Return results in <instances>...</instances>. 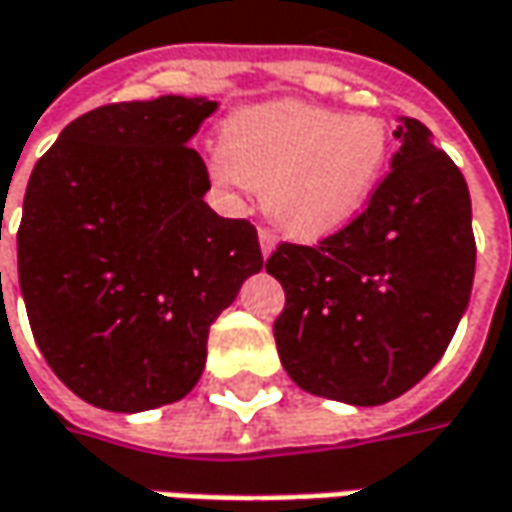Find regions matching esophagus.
<instances>
[{
	"label": "esophagus",
	"instance_id": "obj_1",
	"mask_svg": "<svg viewBox=\"0 0 512 512\" xmlns=\"http://www.w3.org/2000/svg\"><path fill=\"white\" fill-rule=\"evenodd\" d=\"M259 248H262L264 259L276 250V236L267 231V228H259Z\"/></svg>",
	"mask_w": 512,
	"mask_h": 512
}]
</instances>
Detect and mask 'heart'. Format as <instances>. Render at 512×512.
<instances>
[{
  "mask_svg": "<svg viewBox=\"0 0 512 512\" xmlns=\"http://www.w3.org/2000/svg\"><path fill=\"white\" fill-rule=\"evenodd\" d=\"M389 154V126L377 115L273 101L225 120L214 174L228 188H262L264 216L281 233L315 242L363 211Z\"/></svg>",
  "mask_w": 512,
  "mask_h": 512,
  "instance_id": "obj_1",
  "label": "heart"
}]
</instances>
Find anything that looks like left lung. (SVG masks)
<instances>
[{
  "label": "left lung",
  "instance_id": "left-lung-1",
  "mask_svg": "<svg viewBox=\"0 0 512 512\" xmlns=\"http://www.w3.org/2000/svg\"><path fill=\"white\" fill-rule=\"evenodd\" d=\"M389 174L349 225L318 245L281 242L279 358L304 392L380 406L417 386L468 310L476 270L471 194L428 126L403 118Z\"/></svg>",
  "mask_w": 512,
  "mask_h": 512
}]
</instances>
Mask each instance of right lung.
I'll use <instances>...</instances> for the list:
<instances>
[{
    "mask_svg": "<svg viewBox=\"0 0 512 512\" xmlns=\"http://www.w3.org/2000/svg\"><path fill=\"white\" fill-rule=\"evenodd\" d=\"M214 112L183 95L98 106L30 174L16 233L24 307L50 369L92 406L183 400L216 315L262 270L256 228L202 200L211 180L188 140Z\"/></svg>",
    "mask_w": 512,
    "mask_h": 512,
    "instance_id": "right-lung-1",
    "label": "right lung"
}]
</instances>
